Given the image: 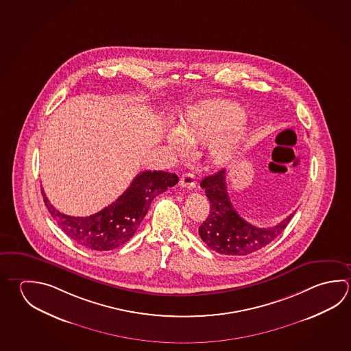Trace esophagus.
Returning a JSON list of instances; mask_svg holds the SVG:
<instances>
[{"label": "esophagus", "mask_w": 351, "mask_h": 351, "mask_svg": "<svg viewBox=\"0 0 351 351\" xmlns=\"http://www.w3.org/2000/svg\"><path fill=\"white\" fill-rule=\"evenodd\" d=\"M180 185L188 189V191H193L197 186V180H195V176L193 173H185L180 178Z\"/></svg>", "instance_id": "esophagus-1"}]
</instances>
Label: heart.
Masks as SVG:
<instances>
[{
	"label": "heart",
	"instance_id": "obj_1",
	"mask_svg": "<svg viewBox=\"0 0 351 351\" xmlns=\"http://www.w3.org/2000/svg\"><path fill=\"white\" fill-rule=\"evenodd\" d=\"M241 119L240 111L231 104L223 101H208L194 108L179 126V132L172 131L167 136L168 145L183 151L185 140L193 142H210L217 138L223 130L234 126ZM240 137L239 128L230 130L229 134L213 142L210 147V158L214 165L223 166L229 162L236 143Z\"/></svg>",
	"mask_w": 351,
	"mask_h": 351
}]
</instances>
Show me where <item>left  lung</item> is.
<instances>
[{
  "label": "left lung",
  "mask_w": 351,
  "mask_h": 351,
  "mask_svg": "<svg viewBox=\"0 0 351 351\" xmlns=\"http://www.w3.org/2000/svg\"><path fill=\"white\" fill-rule=\"evenodd\" d=\"M225 174L226 171L221 169L200 183L210 202V211L199 226V235L209 249L221 255H249L278 237L293 214L272 228H257L245 221L230 202Z\"/></svg>",
  "instance_id": "obj_1"
}]
</instances>
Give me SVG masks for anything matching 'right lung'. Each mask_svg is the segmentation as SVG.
<instances>
[{
    "label": "right lung",
    "instance_id": "right-lung-1",
    "mask_svg": "<svg viewBox=\"0 0 351 351\" xmlns=\"http://www.w3.org/2000/svg\"><path fill=\"white\" fill-rule=\"evenodd\" d=\"M178 180L174 173L141 172L116 202L90 217L65 215L49 203L43 189L42 195L58 226L71 240L86 249L108 251L128 243L146 217L153 199L174 186Z\"/></svg>",
    "mask_w": 351,
    "mask_h": 351
}]
</instances>
